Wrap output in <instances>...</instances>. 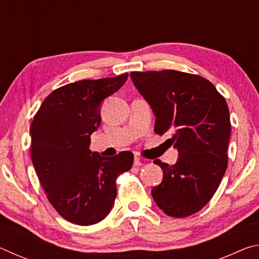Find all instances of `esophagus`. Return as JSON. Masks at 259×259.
Returning a JSON list of instances; mask_svg holds the SVG:
<instances>
[{
    "label": "esophagus",
    "mask_w": 259,
    "mask_h": 259,
    "mask_svg": "<svg viewBox=\"0 0 259 259\" xmlns=\"http://www.w3.org/2000/svg\"><path fill=\"white\" fill-rule=\"evenodd\" d=\"M142 164H143V163H142V161H140L139 157L135 156V160H134V165H135V166H139V165H142Z\"/></svg>",
    "instance_id": "34e87169"
}]
</instances>
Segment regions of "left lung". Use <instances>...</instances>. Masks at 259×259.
I'll list each match as a JSON object with an SVG mask.
<instances>
[{"mask_svg": "<svg viewBox=\"0 0 259 259\" xmlns=\"http://www.w3.org/2000/svg\"><path fill=\"white\" fill-rule=\"evenodd\" d=\"M135 87L154 112L157 135L179 152L177 163L155 160L163 181L152 190L162 211L171 217L198 212L216 193L229 163L231 136L226 100L211 82L174 69L131 72Z\"/></svg>", "mask_w": 259, "mask_h": 259, "instance_id": "left-lung-1", "label": "left lung"}]
</instances>
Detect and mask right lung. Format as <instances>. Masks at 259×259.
<instances>
[{
  "label": "right lung",
  "instance_id": "add662e5",
  "mask_svg": "<svg viewBox=\"0 0 259 259\" xmlns=\"http://www.w3.org/2000/svg\"><path fill=\"white\" fill-rule=\"evenodd\" d=\"M128 73L81 80L52 91L30 125V157L47 198L57 212L76 225L97 224L111 211L116 178L128 171L134 154L113 157L90 151V135L100 124L103 100L124 84Z\"/></svg>",
  "mask_w": 259,
  "mask_h": 259
}]
</instances>
